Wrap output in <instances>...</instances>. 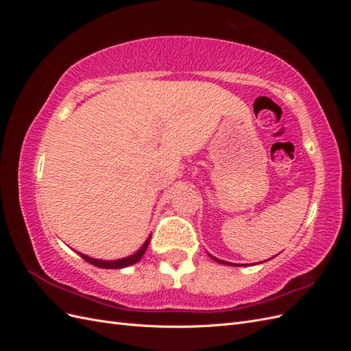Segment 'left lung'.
Returning a JSON list of instances; mask_svg holds the SVG:
<instances>
[{
  "instance_id": "left-lung-1",
  "label": "left lung",
  "mask_w": 351,
  "mask_h": 351,
  "mask_svg": "<svg viewBox=\"0 0 351 351\" xmlns=\"http://www.w3.org/2000/svg\"><path fill=\"white\" fill-rule=\"evenodd\" d=\"M209 256H210V259H214L215 262H218V263H222V265H230V267H243V265H240V263H231V262H227V261H221V259H218V258H215V256H212L210 253H208ZM268 261V259H267ZM265 262V261H263Z\"/></svg>"
}]
</instances>
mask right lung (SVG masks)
Returning <instances> with one entry per match:
<instances>
[{
  "mask_svg": "<svg viewBox=\"0 0 351 351\" xmlns=\"http://www.w3.org/2000/svg\"><path fill=\"white\" fill-rule=\"evenodd\" d=\"M149 241H151V236L146 239V241L143 243V246H142L139 250H137L136 253H133L132 256L121 258V259H115V261L95 259V258H90V256H88V254H83V253H80V252H77V253L80 254V256H82L84 261L92 263V265H95V267H98V268H104V269H121V268L132 267V265L139 262V261L142 259L143 254H145V252H146V249H147V244H149Z\"/></svg>",
  "mask_w": 351,
  "mask_h": 351,
  "instance_id": "add662e5",
  "label": "right lung"
}]
</instances>
